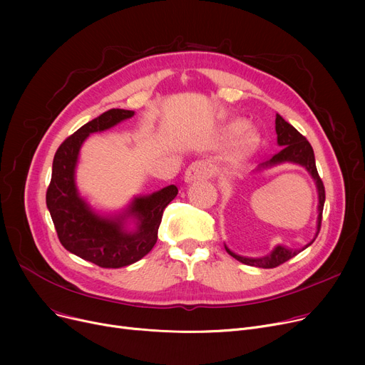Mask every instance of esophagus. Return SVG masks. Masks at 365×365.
<instances>
[{
  "instance_id": "obj_1",
  "label": "esophagus",
  "mask_w": 365,
  "mask_h": 365,
  "mask_svg": "<svg viewBox=\"0 0 365 365\" xmlns=\"http://www.w3.org/2000/svg\"><path fill=\"white\" fill-rule=\"evenodd\" d=\"M213 175V167L208 161L198 160L195 163L190 164L185 173V180L186 182H192V180H204L212 178Z\"/></svg>"
}]
</instances>
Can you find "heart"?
<instances>
[{
  "instance_id": "heart-1",
  "label": "heart",
  "mask_w": 365,
  "mask_h": 365,
  "mask_svg": "<svg viewBox=\"0 0 365 365\" xmlns=\"http://www.w3.org/2000/svg\"><path fill=\"white\" fill-rule=\"evenodd\" d=\"M232 130H234V131H240V130H241V125H240V124H237V125H234V127H232ZM247 142H248V143L253 142V136H248V138H247Z\"/></svg>"
}]
</instances>
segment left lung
<instances>
[{
	"label": "left lung",
	"instance_id": "left-lung-1",
	"mask_svg": "<svg viewBox=\"0 0 365 365\" xmlns=\"http://www.w3.org/2000/svg\"><path fill=\"white\" fill-rule=\"evenodd\" d=\"M275 130L278 134V145L282 146V149L275 153V155L264 163L263 165H274L278 163H284V161H290V163H297L303 167H306L312 178L317 182V187H318V195H319V205H318V232L317 237L319 234L321 229V222H322V210H324V201H325V189H324V183L318 175V170L315 165V157H314V149L311 146V143L306 140V138L303 134H300L292 124L287 123L281 115L277 113L275 118ZM315 241V238H314ZM312 241V242H314ZM312 242H309L308 245H304L303 248H299V250H287V248L278 245L275 250L266 257L262 259H247V257H241L235 253H232L229 250L227 247L226 252L231 255L232 257H235L238 262L244 263V264H250V266H257V267H264V269H271V267H277L282 263H285L287 260H290L292 257H294L296 255H299L300 252H303L306 247H309Z\"/></svg>",
	"mask_w": 365,
	"mask_h": 365
}]
</instances>
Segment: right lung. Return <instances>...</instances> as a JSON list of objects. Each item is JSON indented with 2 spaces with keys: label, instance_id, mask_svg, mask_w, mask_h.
<instances>
[{
  "label": "right lung",
  "instance_id": "obj_1",
  "mask_svg": "<svg viewBox=\"0 0 365 365\" xmlns=\"http://www.w3.org/2000/svg\"><path fill=\"white\" fill-rule=\"evenodd\" d=\"M133 115L134 112L127 109L106 110L66 138L54 153L51 180L46 194L61 244L72 255L112 269L138 262L152 250L158 238L164 210L178 195V187L170 185L149 197L134 200L121 217L103 219L94 215L76 194L73 171L86 138ZM130 214L138 217L140 227L136 233L127 235L122 231V220Z\"/></svg>",
  "mask_w": 365,
  "mask_h": 365
}]
</instances>
